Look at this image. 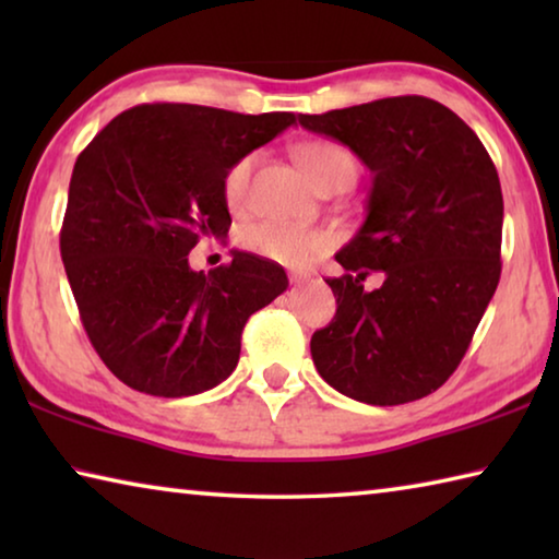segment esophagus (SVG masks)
I'll use <instances>...</instances> for the list:
<instances>
[{"instance_id": "34e87169", "label": "esophagus", "mask_w": 559, "mask_h": 559, "mask_svg": "<svg viewBox=\"0 0 559 559\" xmlns=\"http://www.w3.org/2000/svg\"><path fill=\"white\" fill-rule=\"evenodd\" d=\"M290 283H293V286H300V283H306L310 276H308V273H302V271H290Z\"/></svg>"}]
</instances>
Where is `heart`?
I'll return each instance as SVG.
<instances>
[{
	"mask_svg": "<svg viewBox=\"0 0 559 559\" xmlns=\"http://www.w3.org/2000/svg\"><path fill=\"white\" fill-rule=\"evenodd\" d=\"M296 159L302 167V173L308 175L310 182L318 189L337 182L353 185L357 177V163L349 155V150L337 143H330V140H310V143L298 145ZM253 165H257V155H243L226 169L222 194L231 212H239L246 204ZM239 241L243 249L257 253V257L281 263V266L306 269L320 253L328 251L330 234L320 229H298V226L259 222L246 226Z\"/></svg>",
	"mask_w": 559,
	"mask_h": 559,
	"instance_id": "obj_1",
	"label": "heart"
}]
</instances>
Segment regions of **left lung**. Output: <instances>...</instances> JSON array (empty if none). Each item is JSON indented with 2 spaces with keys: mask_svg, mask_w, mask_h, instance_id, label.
<instances>
[{
  "mask_svg": "<svg viewBox=\"0 0 559 559\" xmlns=\"http://www.w3.org/2000/svg\"><path fill=\"white\" fill-rule=\"evenodd\" d=\"M298 122L372 173L365 222L335 253L347 273L328 278L335 318L310 337L318 372L365 404L421 400L456 370L498 288L503 194L493 159L456 112L424 96ZM370 270L385 283L365 292Z\"/></svg>",
  "mask_w": 559,
  "mask_h": 559,
  "instance_id": "1",
  "label": "left lung"
}]
</instances>
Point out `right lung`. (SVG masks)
<instances>
[{
    "instance_id": "right-lung-1",
    "label": "right lung",
    "mask_w": 559,
    "mask_h": 559,
    "mask_svg": "<svg viewBox=\"0 0 559 559\" xmlns=\"http://www.w3.org/2000/svg\"><path fill=\"white\" fill-rule=\"evenodd\" d=\"M293 122V112L145 103L75 159L61 259L93 347L132 390L192 396L224 382L246 320L288 288L286 271L257 253L231 251L210 273L187 257L229 231L226 169Z\"/></svg>"
}]
</instances>
